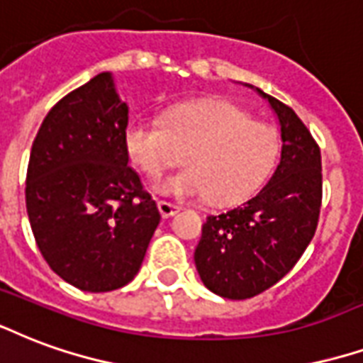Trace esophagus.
Wrapping results in <instances>:
<instances>
[{"label":"esophagus","instance_id":"34e87169","mask_svg":"<svg viewBox=\"0 0 363 363\" xmlns=\"http://www.w3.org/2000/svg\"><path fill=\"white\" fill-rule=\"evenodd\" d=\"M157 209H160V213L163 219L173 217L174 213L179 211V208H177V206H173V203H169V202H157Z\"/></svg>","mask_w":363,"mask_h":363}]
</instances>
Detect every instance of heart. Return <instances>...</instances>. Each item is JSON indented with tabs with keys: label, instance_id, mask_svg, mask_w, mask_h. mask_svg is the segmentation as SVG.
Returning <instances> with one entry per match:
<instances>
[{
	"label": "heart",
	"instance_id": "b5f03b06",
	"mask_svg": "<svg viewBox=\"0 0 363 363\" xmlns=\"http://www.w3.org/2000/svg\"><path fill=\"white\" fill-rule=\"evenodd\" d=\"M130 160L150 177L179 163L186 167L161 179L155 192L177 200L208 198L230 206L256 192L279 157V133L219 99L181 104L163 119H134L125 133Z\"/></svg>",
	"mask_w": 363,
	"mask_h": 363
}]
</instances>
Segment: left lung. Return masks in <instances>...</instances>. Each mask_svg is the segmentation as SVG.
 Wrapping results in <instances>:
<instances>
[{
	"mask_svg": "<svg viewBox=\"0 0 363 363\" xmlns=\"http://www.w3.org/2000/svg\"><path fill=\"white\" fill-rule=\"evenodd\" d=\"M256 92L277 115L281 161L254 198L206 219L194 252L202 283L229 300H246L279 283L311 242L321 208L319 146L291 107Z\"/></svg>",
	"mask_w": 363,
	"mask_h": 363,
	"instance_id": "obj_1",
	"label": "left lung"
}]
</instances>
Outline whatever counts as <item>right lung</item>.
Listing matches in <instances>:
<instances>
[{
  "label": "right lung",
  "instance_id": "1",
  "mask_svg": "<svg viewBox=\"0 0 363 363\" xmlns=\"http://www.w3.org/2000/svg\"><path fill=\"white\" fill-rule=\"evenodd\" d=\"M128 106L99 72L45 115L26 171V211L42 256L84 292H109L140 269L160 211L128 165Z\"/></svg>",
  "mask_w": 363,
  "mask_h": 363
}]
</instances>
